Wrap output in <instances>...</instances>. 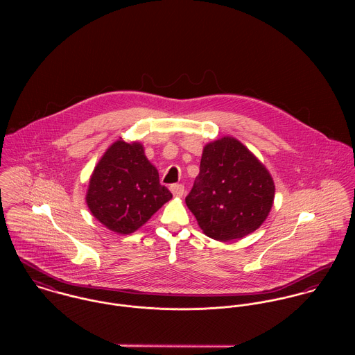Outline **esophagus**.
I'll list each match as a JSON object with an SVG mask.
<instances>
[{
  "label": "esophagus",
  "mask_w": 355,
  "mask_h": 355,
  "mask_svg": "<svg viewBox=\"0 0 355 355\" xmlns=\"http://www.w3.org/2000/svg\"><path fill=\"white\" fill-rule=\"evenodd\" d=\"M171 191H172V194L175 196V197H183V194H184V186L183 184H172L171 186Z\"/></svg>",
  "instance_id": "1"
}]
</instances>
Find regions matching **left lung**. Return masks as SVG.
I'll use <instances>...</instances> for the list:
<instances>
[{"instance_id":"left-lung-1","label":"left lung","mask_w":355,"mask_h":355,"mask_svg":"<svg viewBox=\"0 0 355 355\" xmlns=\"http://www.w3.org/2000/svg\"><path fill=\"white\" fill-rule=\"evenodd\" d=\"M273 198L275 184L266 168L239 141L224 137L205 146L186 203L203 234L228 242L255 231Z\"/></svg>"}]
</instances>
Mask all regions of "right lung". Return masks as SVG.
<instances>
[{"mask_svg":"<svg viewBox=\"0 0 355 355\" xmlns=\"http://www.w3.org/2000/svg\"><path fill=\"white\" fill-rule=\"evenodd\" d=\"M172 198L141 144L114 142L97 164L86 196L93 216L113 232L128 235Z\"/></svg>","mask_w":355,"mask_h":355,"instance_id":"obj_1","label":"right lung"}]
</instances>
